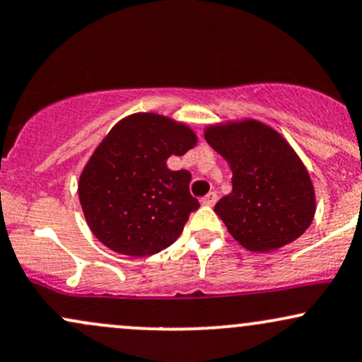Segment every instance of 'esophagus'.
<instances>
[{
  "label": "esophagus",
  "mask_w": 362,
  "mask_h": 362,
  "mask_svg": "<svg viewBox=\"0 0 362 362\" xmlns=\"http://www.w3.org/2000/svg\"><path fill=\"white\" fill-rule=\"evenodd\" d=\"M216 201H218V194H216V192L206 194L204 197L201 199V202H202V204H204V206H214Z\"/></svg>",
  "instance_id": "esophagus-1"
}]
</instances>
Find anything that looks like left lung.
<instances>
[{"label":"left lung","instance_id":"8db88e82","mask_svg":"<svg viewBox=\"0 0 362 362\" xmlns=\"http://www.w3.org/2000/svg\"><path fill=\"white\" fill-rule=\"evenodd\" d=\"M204 138L233 172V190L214 213L236 242L250 252H271L308 230L315 216L313 184L279 132L247 119L207 127Z\"/></svg>","mask_w":362,"mask_h":362}]
</instances>
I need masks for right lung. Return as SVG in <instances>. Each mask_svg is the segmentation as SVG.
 I'll use <instances>...</instances> for the list:
<instances>
[{"mask_svg": "<svg viewBox=\"0 0 362 362\" xmlns=\"http://www.w3.org/2000/svg\"><path fill=\"white\" fill-rule=\"evenodd\" d=\"M195 143L192 129L158 114L129 115L112 127L78 184L86 223L105 247L148 257L180 236L199 201L189 192L190 172H173L167 160Z\"/></svg>", "mask_w": 362, "mask_h": 362, "instance_id": "add662e5", "label": "right lung"}]
</instances>
